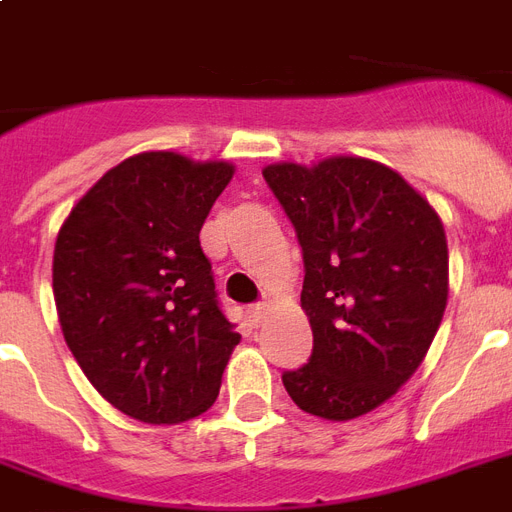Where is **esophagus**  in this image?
I'll return each instance as SVG.
<instances>
[{"instance_id": "obj_1", "label": "esophagus", "mask_w": 512, "mask_h": 512, "mask_svg": "<svg viewBox=\"0 0 512 512\" xmlns=\"http://www.w3.org/2000/svg\"><path fill=\"white\" fill-rule=\"evenodd\" d=\"M265 316H268V305H263V303L252 305V308L247 311V319L252 327H260V324L265 321Z\"/></svg>"}]
</instances>
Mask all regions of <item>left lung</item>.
<instances>
[{
	"label": "left lung",
	"instance_id": "left-lung-1",
	"mask_svg": "<svg viewBox=\"0 0 512 512\" xmlns=\"http://www.w3.org/2000/svg\"><path fill=\"white\" fill-rule=\"evenodd\" d=\"M265 183L303 247L313 353L281 374L303 412L353 420L388 401L436 337L449 297L441 217L404 177L361 156L271 164Z\"/></svg>",
	"mask_w": 512,
	"mask_h": 512
}]
</instances>
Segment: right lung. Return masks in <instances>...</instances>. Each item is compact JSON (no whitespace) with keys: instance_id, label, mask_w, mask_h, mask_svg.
<instances>
[{"instance_id":"obj_1","label":"right lung","mask_w":512,"mask_h":512,"mask_svg":"<svg viewBox=\"0 0 512 512\" xmlns=\"http://www.w3.org/2000/svg\"><path fill=\"white\" fill-rule=\"evenodd\" d=\"M231 177L228 162L130 156L84 193L55 241L66 345L100 396L140 422L207 412L241 340L199 241Z\"/></svg>"}]
</instances>
